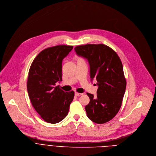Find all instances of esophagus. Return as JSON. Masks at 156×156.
I'll use <instances>...</instances> for the list:
<instances>
[{"instance_id": "1", "label": "esophagus", "mask_w": 156, "mask_h": 156, "mask_svg": "<svg viewBox=\"0 0 156 156\" xmlns=\"http://www.w3.org/2000/svg\"><path fill=\"white\" fill-rule=\"evenodd\" d=\"M75 95H76V96H80V95H82L83 94H82V93H79V92H75Z\"/></svg>"}]
</instances>
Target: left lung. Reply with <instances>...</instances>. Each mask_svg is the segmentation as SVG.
Instances as JSON below:
<instances>
[{
	"label": "left lung",
	"mask_w": 156,
	"mask_h": 156,
	"mask_svg": "<svg viewBox=\"0 0 156 156\" xmlns=\"http://www.w3.org/2000/svg\"><path fill=\"white\" fill-rule=\"evenodd\" d=\"M76 54L87 59L91 80L98 85L97 97L90 98L85 107L88 118L97 124L112 120L118 113L126 88L121 61L116 52L103 44H87L75 48Z\"/></svg>",
	"instance_id": "1"
}]
</instances>
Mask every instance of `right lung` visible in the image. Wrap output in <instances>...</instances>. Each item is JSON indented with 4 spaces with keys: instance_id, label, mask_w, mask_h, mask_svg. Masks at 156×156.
I'll return each mask as SVG.
<instances>
[{
    "instance_id": "add662e5",
    "label": "right lung",
    "mask_w": 156,
    "mask_h": 156,
    "mask_svg": "<svg viewBox=\"0 0 156 156\" xmlns=\"http://www.w3.org/2000/svg\"><path fill=\"white\" fill-rule=\"evenodd\" d=\"M73 46L57 45L41 51L33 61L27 88L35 111L46 122L58 123L67 115L74 91L64 92L57 82L62 78V62Z\"/></svg>"
}]
</instances>
